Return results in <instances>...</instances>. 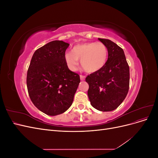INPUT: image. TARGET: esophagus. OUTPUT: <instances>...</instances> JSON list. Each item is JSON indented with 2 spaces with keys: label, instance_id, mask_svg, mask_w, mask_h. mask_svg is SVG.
<instances>
[{
  "label": "esophagus",
  "instance_id": "esophagus-1",
  "mask_svg": "<svg viewBox=\"0 0 158 158\" xmlns=\"http://www.w3.org/2000/svg\"><path fill=\"white\" fill-rule=\"evenodd\" d=\"M80 80H85V76H83V75H80Z\"/></svg>",
  "mask_w": 158,
  "mask_h": 158
}]
</instances>
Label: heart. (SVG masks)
Listing matches in <instances>:
<instances>
[{
	"mask_svg": "<svg viewBox=\"0 0 158 158\" xmlns=\"http://www.w3.org/2000/svg\"><path fill=\"white\" fill-rule=\"evenodd\" d=\"M107 59V49L101 42H85L73 47L71 52H66L64 60L68 68L75 71L78 60L83 69L88 73L101 70Z\"/></svg>",
	"mask_w": 158,
	"mask_h": 158,
	"instance_id": "obj_1",
	"label": "heart"
}]
</instances>
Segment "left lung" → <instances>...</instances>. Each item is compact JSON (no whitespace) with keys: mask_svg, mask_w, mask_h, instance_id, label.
I'll use <instances>...</instances> for the list:
<instances>
[{"mask_svg":"<svg viewBox=\"0 0 158 158\" xmlns=\"http://www.w3.org/2000/svg\"><path fill=\"white\" fill-rule=\"evenodd\" d=\"M98 40L106 46L108 59L103 67L88 75V98L92 107L101 111H111L125 99L129 89L130 72L122 48L109 40Z\"/></svg>","mask_w":158,"mask_h":158,"instance_id":"left-lung-1","label":"left lung"}]
</instances>
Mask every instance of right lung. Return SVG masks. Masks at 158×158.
<instances>
[{
  "mask_svg": "<svg viewBox=\"0 0 158 158\" xmlns=\"http://www.w3.org/2000/svg\"><path fill=\"white\" fill-rule=\"evenodd\" d=\"M69 44L52 41L37 49L27 73V88L32 103L50 116L63 113L73 104L80 76L68 68L64 55Z\"/></svg>",
  "mask_w": 158,
  "mask_h": 158,
  "instance_id": "right-lung-1",
  "label": "right lung"
}]
</instances>
